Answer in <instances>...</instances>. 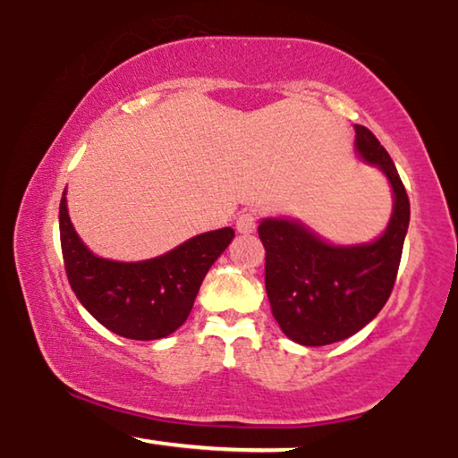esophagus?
I'll return each instance as SVG.
<instances>
[{
    "mask_svg": "<svg viewBox=\"0 0 458 458\" xmlns=\"http://www.w3.org/2000/svg\"><path fill=\"white\" fill-rule=\"evenodd\" d=\"M235 229L240 233H252L257 229V212L254 210H243L235 218Z\"/></svg>",
    "mask_w": 458,
    "mask_h": 458,
    "instance_id": "obj_1",
    "label": "esophagus"
}]
</instances>
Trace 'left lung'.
Wrapping results in <instances>:
<instances>
[{
    "label": "left lung",
    "instance_id": "left-lung-1",
    "mask_svg": "<svg viewBox=\"0 0 458 458\" xmlns=\"http://www.w3.org/2000/svg\"><path fill=\"white\" fill-rule=\"evenodd\" d=\"M355 134L360 156L394 187V215L377 242L330 246L294 221L259 225L271 313L284 335L307 347L343 341L377 318L394 290L411 223V201L389 153L368 128L355 126Z\"/></svg>",
    "mask_w": 458,
    "mask_h": 458
}]
</instances>
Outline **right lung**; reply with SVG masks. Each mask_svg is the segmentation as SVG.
<instances>
[{
  "label": "right lung",
  "mask_w": 458,
  "mask_h": 458,
  "mask_svg": "<svg viewBox=\"0 0 458 458\" xmlns=\"http://www.w3.org/2000/svg\"><path fill=\"white\" fill-rule=\"evenodd\" d=\"M58 223L71 290L105 328L134 341H156L185 324L208 269L235 235L223 227L195 235L164 257L115 263L94 257L81 243L64 193Z\"/></svg>",
  "instance_id": "add662e5"
}]
</instances>
